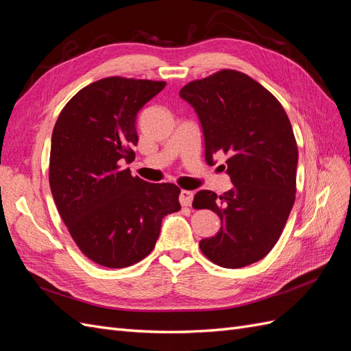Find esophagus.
Here are the masks:
<instances>
[{
    "label": "esophagus",
    "mask_w": 351,
    "mask_h": 351,
    "mask_svg": "<svg viewBox=\"0 0 351 351\" xmlns=\"http://www.w3.org/2000/svg\"><path fill=\"white\" fill-rule=\"evenodd\" d=\"M178 200H180V204H182V206H189V205H192V200H193V192H190V190H182V192H180Z\"/></svg>",
    "instance_id": "esophagus-1"
}]
</instances>
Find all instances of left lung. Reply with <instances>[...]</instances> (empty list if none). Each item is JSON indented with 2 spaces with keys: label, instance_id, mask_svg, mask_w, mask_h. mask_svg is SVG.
I'll return each instance as SVG.
<instances>
[{
  "label": "left lung",
  "instance_id": "8db88e82",
  "mask_svg": "<svg viewBox=\"0 0 351 351\" xmlns=\"http://www.w3.org/2000/svg\"><path fill=\"white\" fill-rule=\"evenodd\" d=\"M180 98L192 105L204 132L205 159L226 154L231 190L195 195L193 208L218 214L221 228L199 241L222 268H243L267 256L278 241L295 199L299 152L282 105L256 80L221 70L190 82Z\"/></svg>",
  "mask_w": 351,
  "mask_h": 351
}]
</instances>
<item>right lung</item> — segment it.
<instances>
[{"instance_id": "right-lung-1", "label": "right lung", "mask_w": 351, "mask_h": 351, "mask_svg": "<svg viewBox=\"0 0 351 351\" xmlns=\"http://www.w3.org/2000/svg\"><path fill=\"white\" fill-rule=\"evenodd\" d=\"M165 82L107 77L67 102L51 139L49 187L60 215L83 254L107 268H125L155 247L162 218L180 210V189L133 177L136 117Z\"/></svg>"}]
</instances>
